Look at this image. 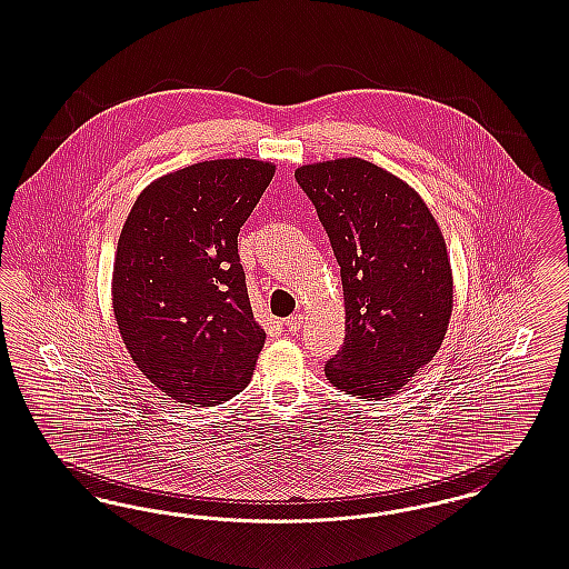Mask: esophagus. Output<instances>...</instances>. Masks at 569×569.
Returning a JSON list of instances; mask_svg holds the SVG:
<instances>
[{
    "label": "esophagus",
    "mask_w": 569,
    "mask_h": 569,
    "mask_svg": "<svg viewBox=\"0 0 569 569\" xmlns=\"http://www.w3.org/2000/svg\"><path fill=\"white\" fill-rule=\"evenodd\" d=\"M302 323H305L302 315H292V317L286 319V329H288L290 333H298V331L302 329Z\"/></svg>",
    "instance_id": "esophagus-1"
}]
</instances>
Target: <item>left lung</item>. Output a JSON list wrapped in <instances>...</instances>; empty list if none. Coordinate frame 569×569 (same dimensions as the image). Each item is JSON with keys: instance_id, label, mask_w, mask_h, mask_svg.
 I'll return each instance as SVG.
<instances>
[{"instance_id": "obj_1", "label": "left lung", "mask_w": 569, "mask_h": 569, "mask_svg": "<svg viewBox=\"0 0 569 569\" xmlns=\"http://www.w3.org/2000/svg\"><path fill=\"white\" fill-rule=\"evenodd\" d=\"M293 174L317 208L345 288V346L326 376L352 397H392L447 336L452 271L442 231L413 188L362 158Z\"/></svg>"}]
</instances>
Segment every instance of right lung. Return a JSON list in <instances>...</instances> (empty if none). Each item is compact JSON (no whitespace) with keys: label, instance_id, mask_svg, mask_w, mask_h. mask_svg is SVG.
I'll list each match as a JSON object with an SVG mask.
<instances>
[{"label":"right lung","instance_id":"add662e5","mask_svg":"<svg viewBox=\"0 0 569 569\" xmlns=\"http://www.w3.org/2000/svg\"><path fill=\"white\" fill-rule=\"evenodd\" d=\"M273 174L252 158L198 162L150 183L122 224L112 276L122 342L177 402L214 405L250 383L267 336L238 233Z\"/></svg>","mask_w":569,"mask_h":569}]
</instances>
